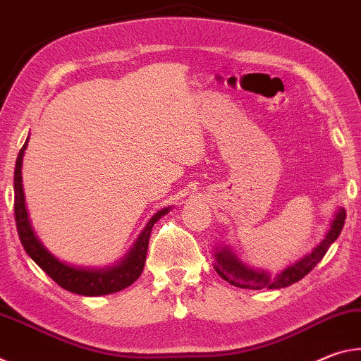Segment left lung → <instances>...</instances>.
I'll return each mask as SVG.
<instances>
[{"instance_id":"left-lung-1","label":"left lung","mask_w":361,"mask_h":361,"mask_svg":"<svg viewBox=\"0 0 361 361\" xmlns=\"http://www.w3.org/2000/svg\"><path fill=\"white\" fill-rule=\"evenodd\" d=\"M345 222V211L339 209L338 214H336V219L331 224V228L328 230L326 236L318 245L314 251H312L309 256L300 259L291 267H288L281 271L280 275H276L275 279H271L269 274L265 271H259L250 269L247 265L240 261L235 254L228 250V247H219L216 251V265L214 269L217 274H219L224 280L228 281L230 285L245 288V289H279V288H286L293 283L302 280L304 276L312 271V269L322 261L324 254L329 250V246L338 240L341 235V230L344 227Z\"/></svg>"}]
</instances>
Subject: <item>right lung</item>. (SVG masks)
<instances>
[{"label": "right lung", "mask_w": 361, "mask_h": 361, "mask_svg": "<svg viewBox=\"0 0 361 361\" xmlns=\"http://www.w3.org/2000/svg\"><path fill=\"white\" fill-rule=\"evenodd\" d=\"M27 142L28 140H25L19 155H17L14 169V216L17 233H19L23 250L39 265L41 270L46 271V275H49L59 286L67 289L70 293L81 294V296H102V294H111L131 286L144 270L152 227L155 226L159 217L166 214L168 209L158 211L152 217L145 228L142 230V233L125 261L115 265V267L104 270H86L65 265L39 243L30 226V221H28L25 197H23L22 188V158L23 152L27 149Z\"/></svg>", "instance_id": "add662e5"}]
</instances>
